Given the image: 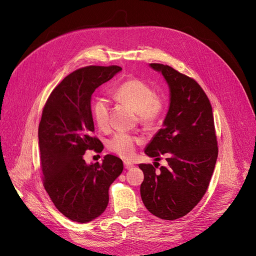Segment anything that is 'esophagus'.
<instances>
[{
    "mask_svg": "<svg viewBox=\"0 0 256 256\" xmlns=\"http://www.w3.org/2000/svg\"><path fill=\"white\" fill-rule=\"evenodd\" d=\"M134 167V164L130 162H124V168L126 169H130Z\"/></svg>",
    "mask_w": 256,
    "mask_h": 256,
    "instance_id": "1",
    "label": "esophagus"
}]
</instances>
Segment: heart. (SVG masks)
I'll return each mask as SVG.
<instances>
[{
	"mask_svg": "<svg viewBox=\"0 0 256 256\" xmlns=\"http://www.w3.org/2000/svg\"><path fill=\"white\" fill-rule=\"evenodd\" d=\"M115 98L135 109L141 121L146 124H152L158 119L164 110V100L154 89L139 78H128L120 83L114 89ZM92 116L96 124L104 128L109 126V102L104 98L94 100L91 106ZM142 143L140 137L130 134L119 132L108 142L109 150L124 158H130L134 156L136 146Z\"/></svg>",
	"mask_w": 256,
	"mask_h": 256,
	"instance_id": "heart-1",
	"label": "heart"
}]
</instances>
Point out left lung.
Listing matches in <instances>:
<instances>
[{
	"label": "left lung",
	"instance_id": "1",
	"mask_svg": "<svg viewBox=\"0 0 256 256\" xmlns=\"http://www.w3.org/2000/svg\"><path fill=\"white\" fill-rule=\"evenodd\" d=\"M162 72L170 89V106L145 154L158 162L140 164L144 173L140 193L144 206L163 220L190 212L206 194L218 158V142L212 106L196 80L169 65L152 63Z\"/></svg>",
	"mask_w": 256,
	"mask_h": 256
}]
</instances>
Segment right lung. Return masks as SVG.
<instances>
[{
	"mask_svg": "<svg viewBox=\"0 0 256 256\" xmlns=\"http://www.w3.org/2000/svg\"><path fill=\"white\" fill-rule=\"evenodd\" d=\"M121 70L117 65L78 68L56 86L44 106L38 128L44 186L57 210L74 222L100 216L109 202V188L124 170L122 160L112 154L91 165L83 158L88 150L104 148L92 136V94Z\"/></svg>",
	"mask_w": 256,
	"mask_h": 256,
	"instance_id": "1",
	"label": "right lung"
}]
</instances>
